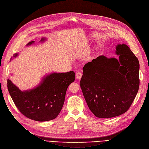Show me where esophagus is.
I'll use <instances>...</instances> for the list:
<instances>
[{
  "label": "esophagus",
  "instance_id": "obj_1",
  "mask_svg": "<svg viewBox=\"0 0 149 149\" xmlns=\"http://www.w3.org/2000/svg\"><path fill=\"white\" fill-rule=\"evenodd\" d=\"M83 74L81 72H77L76 74V78L78 79V80H80L81 79V77H82Z\"/></svg>",
  "mask_w": 149,
  "mask_h": 149
}]
</instances>
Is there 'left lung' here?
I'll return each instance as SVG.
<instances>
[{"label": "left lung", "mask_w": 149, "mask_h": 149, "mask_svg": "<svg viewBox=\"0 0 149 149\" xmlns=\"http://www.w3.org/2000/svg\"><path fill=\"white\" fill-rule=\"evenodd\" d=\"M119 56H100L86 64L80 87L91 112L108 118L127 111L139 89L138 59L126 44L116 46Z\"/></svg>", "instance_id": "left-lung-1"}]
</instances>
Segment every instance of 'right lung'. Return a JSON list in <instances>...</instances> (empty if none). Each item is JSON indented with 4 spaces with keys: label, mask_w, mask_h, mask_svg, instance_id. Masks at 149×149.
<instances>
[{
    "label": "right lung",
    "mask_w": 149,
    "mask_h": 149,
    "mask_svg": "<svg viewBox=\"0 0 149 149\" xmlns=\"http://www.w3.org/2000/svg\"><path fill=\"white\" fill-rule=\"evenodd\" d=\"M46 40L42 38L40 42ZM34 42H30L26 45ZM17 56L18 54H15L13 57ZM75 79L74 71L53 72L45 75L32 89L21 91L10 79L7 80V87L15 105L23 115L34 121H47L56 118L60 112L67 89Z\"/></svg>",
    "instance_id": "right-lung-1"
}]
</instances>
